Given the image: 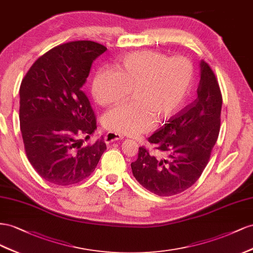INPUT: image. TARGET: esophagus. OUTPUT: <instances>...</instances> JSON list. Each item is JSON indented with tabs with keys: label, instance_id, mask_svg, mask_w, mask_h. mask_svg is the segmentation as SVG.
<instances>
[{
	"label": "esophagus",
	"instance_id": "obj_1",
	"mask_svg": "<svg viewBox=\"0 0 253 253\" xmlns=\"http://www.w3.org/2000/svg\"><path fill=\"white\" fill-rule=\"evenodd\" d=\"M122 139H123V135H121L119 133H115V132H107L105 138H104V140L107 144H109L114 141H118V140H122Z\"/></svg>",
	"mask_w": 253,
	"mask_h": 253
}]
</instances>
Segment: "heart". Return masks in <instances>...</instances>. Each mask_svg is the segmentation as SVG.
I'll list each match as a JSON object with an SVG mask.
<instances>
[{
  "label": "heart",
  "mask_w": 253,
  "mask_h": 253,
  "mask_svg": "<svg viewBox=\"0 0 253 253\" xmlns=\"http://www.w3.org/2000/svg\"><path fill=\"white\" fill-rule=\"evenodd\" d=\"M195 69L183 56L171 57L156 50L125 56L119 71L103 68L92 83V93L102 106L134 100L107 111L103 125L115 133L136 135L154 128L157 119L169 120L182 109L193 88Z\"/></svg>",
  "instance_id": "1"
}]
</instances>
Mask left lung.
<instances>
[{
  "label": "left lung",
  "instance_id": "8db88e82",
  "mask_svg": "<svg viewBox=\"0 0 253 253\" xmlns=\"http://www.w3.org/2000/svg\"><path fill=\"white\" fill-rule=\"evenodd\" d=\"M198 97L148 138L157 157L139 147L131 163L134 178L158 196H172L191 187L203 174L218 138L222 96L213 70L204 60Z\"/></svg>",
  "mask_w": 253,
  "mask_h": 253
}]
</instances>
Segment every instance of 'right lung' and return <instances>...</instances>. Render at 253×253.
Listing matches in <instances>:
<instances>
[{
  "mask_svg": "<svg viewBox=\"0 0 253 253\" xmlns=\"http://www.w3.org/2000/svg\"><path fill=\"white\" fill-rule=\"evenodd\" d=\"M97 42L57 45L40 56L20 86V127L32 167L46 181L70 185L94 171L107 146L104 138L83 145L96 117L83 91L92 62L106 52Z\"/></svg>",
  "mask_w": 253,
  "mask_h": 253,
  "instance_id": "1",
  "label": "right lung"
}]
</instances>
